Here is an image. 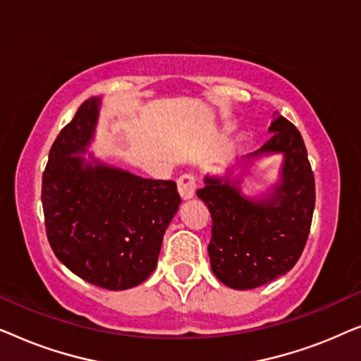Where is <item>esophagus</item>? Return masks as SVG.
Listing matches in <instances>:
<instances>
[{"instance_id": "esophagus-1", "label": "esophagus", "mask_w": 361, "mask_h": 361, "mask_svg": "<svg viewBox=\"0 0 361 361\" xmlns=\"http://www.w3.org/2000/svg\"><path fill=\"white\" fill-rule=\"evenodd\" d=\"M177 189H179V194L182 197V200L194 199V195H195V179L189 174L179 177V180H177Z\"/></svg>"}]
</instances>
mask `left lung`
<instances>
[{
	"instance_id": "left-lung-1",
	"label": "left lung",
	"mask_w": 361,
	"mask_h": 361,
	"mask_svg": "<svg viewBox=\"0 0 361 361\" xmlns=\"http://www.w3.org/2000/svg\"><path fill=\"white\" fill-rule=\"evenodd\" d=\"M268 141L245 156V164L261 157L283 156L280 179L261 197L240 190L243 171L207 176L197 197L212 215L210 266L231 289H255L281 278L302 255L315 205L314 174L302 136L284 116L271 123ZM239 161L235 164L238 166ZM238 171V169H236Z\"/></svg>"
}]
</instances>
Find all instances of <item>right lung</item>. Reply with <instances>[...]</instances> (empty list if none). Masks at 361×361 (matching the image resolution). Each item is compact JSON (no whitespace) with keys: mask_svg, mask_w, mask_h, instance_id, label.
I'll return each mask as SVG.
<instances>
[{"mask_svg":"<svg viewBox=\"0 0 361 361\" xmlns=\"http://www.w3.org/2000/svg\"><path fill=\"white\" fill-rule=\"evenodd\" d=\"M100 98H88L59 133L42 176V209L54 255L87 283L123 290L156 269L179 210L174 180H152L92 154Z\"/></svg>","mask_w":361,"mask_h":361,"instance_id":"add662e5","label":"right lung"}]
</instances>
